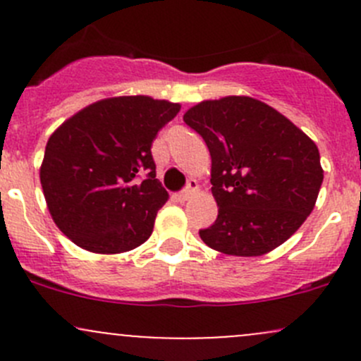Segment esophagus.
<instances>
[{"label": "esophagus", "instance_id": "34e87169", "mask_svg": "<svg viewBox=\"0 0 361 361\" xmlns=\"http://www.w3.org/2000/svg\"><path fill=\"white\" fill-rule=\"evenodd\" d=\"M199 192V185H197V181L195 180H190L188 181V187L185 188L183 192H180V194L176 195L178 197V201L180 202H185V201H188V199L192 197V195H195Z\"/></svg>", "mask_w": 361, "mask_h": 361}]
</instances>
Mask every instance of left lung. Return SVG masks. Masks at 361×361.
<instances>
[{"mask_svg": "<svg viewBox=\"0 0 361 361\" xmlns=\"http://www.w3.org/2000/svg\"><path fill=\"white\" fill-rule=\"evenodd\" d=\"M206 141L218 216L199 232L209 248L260 257L290 239L314 209L323 167L314 141L250 96L201 101L183 115Z\"/></svg>", "mask_w": 361, "mask_h": 361, "instance_id": "8db88e82", "label": "left lung"}]
</instances>
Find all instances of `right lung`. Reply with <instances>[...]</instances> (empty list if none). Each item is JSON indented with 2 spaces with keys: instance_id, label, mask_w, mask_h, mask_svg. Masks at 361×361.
<instances>
[{
  "instance_id": "obj_1",
  "label": "right lung",
  "mask_w": 361,
  "mask_h": 361,
  "mask_svg": "<svg viewBox=\"0 0 361 361\" xmlns=\"http://www.w3.org/2000/svg\"><path fill=\"white\" fill-rule=\"evenodd\" d=\"M180 108L150 96L106 97L54 130L39 181L50 216L76 246L116 255L150 238L169 199L155 178L152 143Z\"/></svg>"
}]
</instances>
